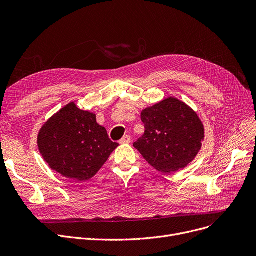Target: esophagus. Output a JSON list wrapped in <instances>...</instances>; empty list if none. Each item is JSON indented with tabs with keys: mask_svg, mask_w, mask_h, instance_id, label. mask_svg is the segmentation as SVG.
<instances>
[{
	"mask_svg": "<svg viewBox=\"0 0 256 256\" xmlns=\"http://www.w3.org/2000/svg\"><path fill=\"white\" fill-rule=\"evenodd\" d=\"M119 143H120V144H128V143H130V136H128V135L124 136L122 139H121V140L119 141Z\"/></svg>",
	"mask_w": 256,
	"mask_h": 256,
	"instance_id": "1",
	"label": "esophagus"
}]
</instances>
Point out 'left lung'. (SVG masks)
<instances>
[{"mask_svg": "<svg viewBox=\"0 0 256 256\" xmlns=\"http://www.w3.org/2000/svg\"><path fill=\"white\" fill-rule=\"evenodd\" d=\"M144 135L134 147L154 169L163 173L184 169L196 158L204 139V126L194 110L168 98L141 113Z\"/></svg>", "mask_w": 256, "mask_h": 256, "instance_id": "obj_1", "label": "left lung"}]
</instances>
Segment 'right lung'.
<instances>
[{
	"mask_svg": "<svg viewBox=\"0 0 256 256\" xmlns=\"http://www.w3.org/2000/svg\"><path fill=\"white\" fill-rule=\"evenodd\" d=\"M40 154L62 176L84 182L93 178L119 145L110 140L96 116L66 104L52 116L39 130Z\"/></svg>",
	"mask_w": 256,
	"mask_h": 256,
	"instance_id": "1",
	"label": "right lung"
}]
</instances>
